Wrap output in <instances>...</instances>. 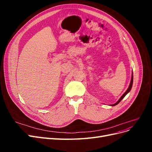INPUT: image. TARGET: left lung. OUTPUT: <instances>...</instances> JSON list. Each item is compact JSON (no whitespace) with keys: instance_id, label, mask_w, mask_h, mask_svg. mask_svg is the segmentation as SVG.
Returning a JSON list of instances; mask_svg holds the SVG:
<instances>
[{"instance_id":"obj_1","label":"left lung","mask_w":152,"mask_h":152,"mask_svg":"<svg viewBox=\"0 0 152 152\" xmlns=\"http://www.w3.org/2000/svg\"><path fill=\"white\" fill-rule=\"evenodd\" d=\"M132 83H133V73H132V77H131V82H130V84H129V87H128V89H127V91L125 92V93H124V94H123V95L121 96V97L120 98V99H119L117 102L115 103V104H111V106H115V105H117V104H118L119 103L121 102V101L125 97V96H126V94L128 93H129L130 92V91H131V88H132Z\"/></svg>"}]
</instances>
